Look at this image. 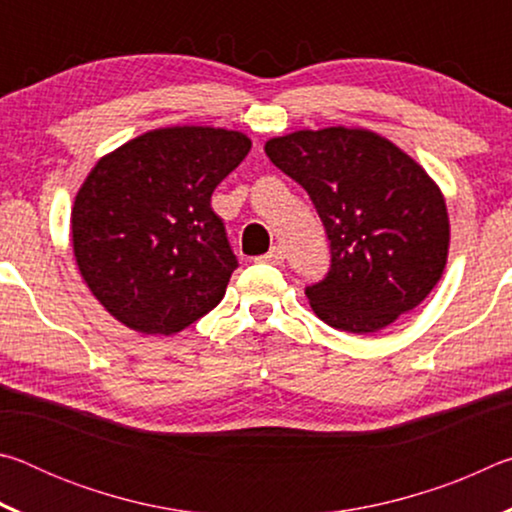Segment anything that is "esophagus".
<instances>
[{"mask_svg": "<svg viewBox=\"0 0 512 512\" xmlns=\"http://www.w3.org/2000/svg\"><path fill=\"white\" fill-rule=\"evenodd\" d=\"M259 264H273V266H280L284 262V248L282 246H273L271 250H268L266 255L257 257Z\"/></svg>", "mask_w": 512, "mask_h": 512, "instance_id": "obj_1", "label": "esophagus"}]
</instances>
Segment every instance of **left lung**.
<instances>
[{"label":"left lung","mask_w":512,"mask_h":512,"mask_svg":"<svg viewBox=\"0 0 512 512\" xmlns=\"http://www.w3.org/2000/svg\"><path fill=\"white\" fill-rule=\"evenodd\" d=\"M277 169L305 187L332 264L305 289L329 327L372 334L429 296L447 264L449 219L438 185L393 142L332 126L268 140Z\"/></svg>","instance_id":"obj_1"}]
</instances>
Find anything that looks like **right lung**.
<instances>
[{"instance_id":"obj_1","label":"right lung","mask_w":512,"mask_h":512,"mask_svg":"<svg viewBox=\"0 0 512 512\" xmlns=\"http://www.w3.org/2000/svg\"><path fill=\"white\" fill-rule=\"evenodd\" d=\"M248 151L244 133L171 126L94 164L72 207V244L110 316L169 336L219 305L237 257L210 201Z\"/></svg>"}]
</instances>
